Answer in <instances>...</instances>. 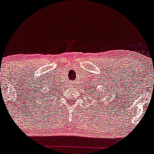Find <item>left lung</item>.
Returning a JSON list of instances; mask_svg holds the SVG:
<instances>
[{
  "mask_svg": "<svg viewBox=\"0 0 154 154\" xmlns=\"http://www.w3.org/2000/svg\"><path fill=\"white\" fill-rule=\"evenodd\" d=\"M92 89H93V88H92ZM98 94H99L100 96L98 97H99V98H97V99H99V98H100V96H101V93H99H99H98V94H97V96ZM93 96H94V95H93ZM94 99H95V98H94Z\"/></svg>",
  "mask_w": 154,
  "mask_h": 154,
  "instance_id": "8db88e82",
  "label": "left lung"
}]
</instances>
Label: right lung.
Instances as JSON below:
<instances>
[{"mask_svg":"<svg viewBox=\"0 0 154 154\" xmlns=\"http://www.w3.org/2000/svg\"><path fill=\"white\" fill-rule=\"evenodd\" d=\"M49 90H50V91H48V93H50V94H53V93H55V89L53 88H49Z\"/></svg>","mask_w":154,"mask_h":154,"instance_id":"add662e5","label":"right lung"}]
</instances>
